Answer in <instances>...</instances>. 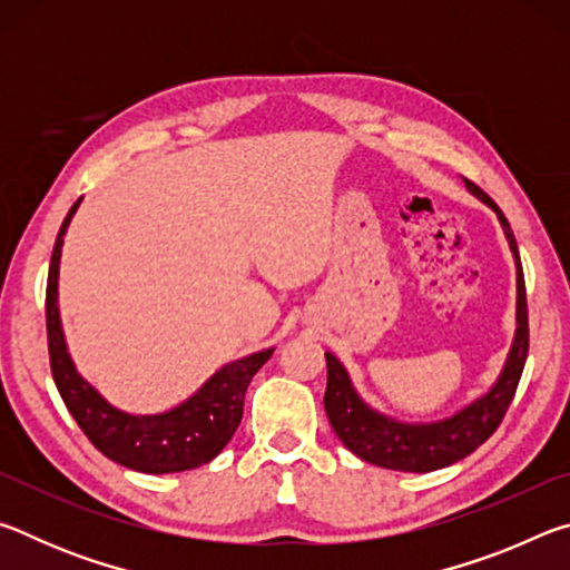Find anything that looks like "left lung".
Here are the masks:
<instances>
[{
  "label": "left lung",
  "instance_id": "1",
  "mask_svg": "<svg viewBox=\"0 0 570 570\" xmlns=\"http://www.w3.org/2000/svg\"><path fill=\"white\" fill-rule=\"evenodd\" d=\"M465 188L482 204L495 210L500 226L505 230L508 246L513 250L515 272H518V308H515V336L510 344L508 360L498 382L482 397L470 402L468 407L458 410L445 420L435 422H400L387 417L377 410H372L350 380V372L336 360L332 352H326V394L324 410L330 414V422L336 438L344 442L346 450H352L356 458L372 462L377 468L402 470V472H432L448 468L452 462L468 458L485 442L498 424L503 422L510 402L515 397L520 374L528 360V304H525V278L520 266L518 244L513 230H510L503 210L495 206V200L475 183L465 178Z\"/></svg>",
  "mask_w": 570,
  "mask_h": 570
}]
</instances>
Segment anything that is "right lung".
Masks as SVG:
<instances>
[{
	"label": "right lung",
	"instance_id": "obj_1",
	"mask_svg": "<svg viewBox=\"0 0 570 570\" xmlns=\"http://www.w3.org/2000/svg\"><path fill=\"white\" fill-rule=\"evenodd\" d=\"M77 206L80 200L62 220L52 248L50 276H47V346H50V366L60 397L92 445L122 468L166 475V472L206 465L234 438L244 417L248 382L268 362L274 350H262L224 364L214 377L200 384L196 394L166 412L130 414L112 407L90 382L77 374L72 356L67 352L60 304H57L62 244Z\"/></svg>",
	"mask_w": 570,
	"mask_h": 570
}]
</instances>
